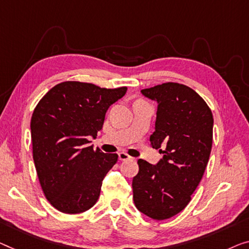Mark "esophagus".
<instances>
[{
    "label": "esophagus",
    "mask_w": 249,
    "mask_h": 249,
    "mask_svg": "<svg viewBox=\"0 0 249 249\" xmlns=\"http://www.w3.org/2000/svg\"><path fill=\"white\" fill-rule=\"evenodd\" d=\"M118 158H120L121 161H125V160H129V159H132L127 153H126V152H120V153H118Z\"/></svg>",
    "instance_id": "obj_1"
}]
</instances>
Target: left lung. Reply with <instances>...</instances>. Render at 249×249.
<instances>
[{
	"label": "left lung",
	"mask_w": 249,
	"mask_h": 249,
	"mask_svg": "<svg viewBox=\"0 0 249 249\" xmlns=\"http://www.w3.org/2000/svg\"><path fill=\"white\" fill-rule=\"evenodd\" d=\"M141 92L158 103L150 142L163 158L155 165L137 161L133 200L142 213L164 220L187 207L202 179L213 146V117L207 103L185 85L165 83Z\"/></svg>",
	"instance_id": "1"
}]
</instances>
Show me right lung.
<instances>
[{
  "label": "right lung",
  "mask_w": 249,
  "mask_h": 249,
  "mask_svg": "<svg viewBox=\"0 0 249 249\" xmlns=\"http://www.w3.org/2000/svg\"><path fill=\"white\" fill-rule=\"evenodd\" d=\"M126 90L64 81L51 88L33 110L36 174L48 201L61 213H80L97 202L104 178L118 155L94 151L88 139L97 136L107 109Z\"/></svg>",
  "instance_id": "add662e5"
}]
</instances>
